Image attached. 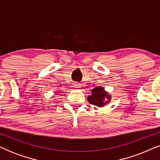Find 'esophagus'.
I'll return each instance as SVG.
<instances>
[{
    "label": "esophagus",
    "mask_w": 160,
    "mask_h": 160,
    "mask_svg": "<svg viewBox=\"0 0 160 160\" xmlns=\"http://www.w3.org/2000/svg\"><path fill=\"white\" fill-rule=\"evenodd\" d=\"M75 87H76V88H77V89H79V88H81V86H80V84H76L75 85Z\"/></svg>",
    "instance_id": "esophagus-1"
}]
</instances>
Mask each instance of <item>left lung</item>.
Instances as JSON below:
<instances>
[{
  "instance_id": "1",
  "label": "left lung",
  "mask_w": 160,
  "mask_h": 160,
  "mask_svg": "<svg viewBox=\"0 0 160 160\" xmlns=\"http://www.w3.org/2000/svg\"><path fill=\"white\" fill-rule=\"evenodd\" d=\"M87 100L91 104L102 108L111 100V95L101 86L92 89L91 95L87 97Z\"/></svg>"
}]
</instances>
